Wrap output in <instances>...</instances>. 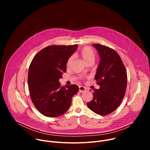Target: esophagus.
<instances>
[{
	"label": "esophagus",
	"instance_id": "1",
	"mask_svg": "<svg viewBox=\"0 0 150 150\" xmlns=\"http://www.w3.org/2000/svg\"><path fill=\"white\" fill-rule=\"evenodd\" d=\"M79 92H81V93H83V92H85V91H87V89L85 88L84 87L79 86Z\"/></svg>",
	"mask_w": 150,
	"mask_h": 150
}]
</instances>
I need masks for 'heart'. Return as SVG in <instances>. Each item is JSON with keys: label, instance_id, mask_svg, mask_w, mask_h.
<instances>
[{"label": "heart", "instance_id": "heart-1", "mask_svg": "<svg viewBox=\"0 0 150 150\" xmlns=\"http://www.w3.org/2000/svg\"><path fill=\"white\" fill-rule=\"evenodd\" d=\"M78 55L87 64L89 63H93L96 57V53L94 49L90 46H84L82 47L78 52ZM72 60V57H70L68 59L67 63L68 67L70 65Z\"/></svg>", "mask_w": 150, "mask_h": 150}]
</instances>
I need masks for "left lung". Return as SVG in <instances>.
Wrapping results in <instances>:
<instances>
[{"label": "left lung", "mask_w": 150, "mask_h": 150, "mask_svg": "<svg viewBox=\"0 0 150 150\" xmlns=\"http://www.w3.org/2000/svg\"><path fill=\"white\" fill-rule=\"evenodd\" d=\"M100 56L95 79L100 88L94 90L93 100L87 103L94 113L104 116L115 111L125 96L127 72L121 57L113 49L94 44Z\"/></svg>", "instance_id": "left-lung-1"}]
</instances>
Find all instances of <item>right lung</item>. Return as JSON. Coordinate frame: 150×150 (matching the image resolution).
<instances>
[{
  "label": "right lung",
  "mask_w": 150,
  "mask_h": 150,
  "mask_svg": "<svg viewBox=\"0 0 150 150\" xmlns=\"http://www.w3.org/2000/svg\"><path fill=\"white\" fill-rule=\"evenodd\" d=\"M78 45H52L38 52L28 70V84L30 97L37 110L45 116L59 117L71 104L72 97L79 91L76 85L62 86L59 79L67 71L68 59Z\"/></svg>",
  "instance_id": "obj_1"
}]
</instances>
